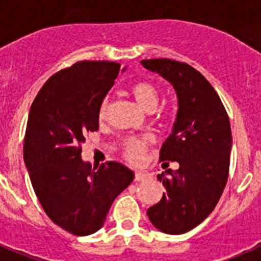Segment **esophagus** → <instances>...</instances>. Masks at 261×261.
<instances>
[{"mask_svg":"<svg viewBox=\"0 0 261 261\" xmlns=\"http://www.w3.org/2000/svg\"><path fill=\"white\" fill-rule=\"evenodd\" d=\"M149 177H151V175L149 174V172L137 171V172H136V174H135V180H136V181L145 180V179H149Z\"/></svg>","mask_w":261,"mask_h":261,"instance_id":"obj_1","label":"esophagus"}]
</instances>
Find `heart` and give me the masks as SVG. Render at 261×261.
<instances>
[{
  "instance_id": "obj_1",
  "label": "heart",
  "mask_w": 261,
  "mask_h": 261,
  "mask_svg": "<svg viewBox=\"0 0 261 261\" xmlns=\"http://www.w3.org/2000/svg\"><path fill=\"white\" fill-rule=\"evenodd\" d=\"M129 93L133 96L137 105L146 112H153L156 110L161 99V90L151 81H138L129 87ZM111 100L110 98H105L99 106L98 119L105 120L108 115ZM154 142L153 136L144 135L140 137H128L121 142V153L124 158L129 162L140 163L144 159L147 147Z\"/></svg>"
}]
</instances>
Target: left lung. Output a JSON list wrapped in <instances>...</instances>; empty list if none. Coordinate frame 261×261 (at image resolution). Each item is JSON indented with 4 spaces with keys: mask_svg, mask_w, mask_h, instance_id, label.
Segmentation results:
<instances>
[{
    "mask_svg": "<svg viewBox=\"0 0 261 261\" xmlns=\"http://www.w3.org/2000/svg\"><path fill=\"white\" fill-rule=\"evenodd\" d=\"M142 65L162 75L177 95L172 133L159 159L179 168L159 174L165 193L147 209L150 222L166 234H184L213 212L225 190L232 137L230 120L209 81L186 62L170 59L142 60Z\"/></svg>",
    "mask_w": 261,
    "mask_h": 261,
    "instance_id": "1",
    "label": "left lung"
}]
</instances>
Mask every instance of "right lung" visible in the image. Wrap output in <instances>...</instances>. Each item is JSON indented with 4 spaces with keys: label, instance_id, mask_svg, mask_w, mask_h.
<instances>
[{
    "label": "right lung",
    "instance_id": "add662e5",
    "mask_svg": "<svg viewBox=\"0 0 261 261\" xmlns=\"http://www.w3.org/2000/svg\"><path fill=\"white\" fill-rule=\"evenodd\" d=\"M120 64L78 61L53 74L30 108L23 158L47 216L74 235L103 226L111 205L135 174L119 162L91 167L81 158L85 136L99 129V106Z\"/></svg>",
    "mask_w": 261,
    "mask_h": 261
}]
</instances>
